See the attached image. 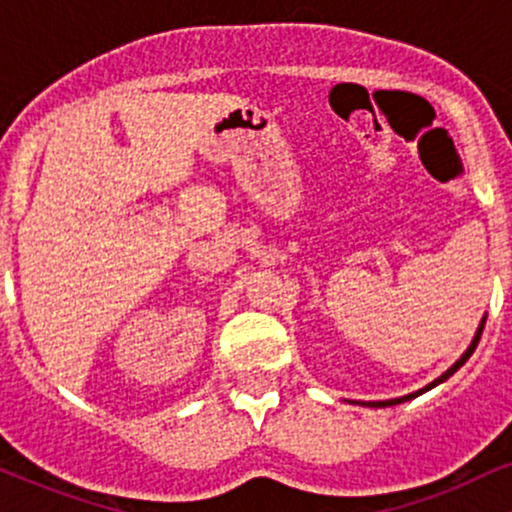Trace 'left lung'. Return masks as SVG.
Wrapping results in <instances>:
<instances>
[{"mask_svg":"<svg viewBox=\"0 0 512 512\" xmlns=\"http://www.w3.org/2000/svg\"><path fill=\"white\" fill-rule=\"evenodd\" d=\"M484 322H486V317H481V325H479V330H477V334H474L472 344L467 346V351H464V354H462L460 358H457V361L452 363V366H450L448 370H445V373L440 375V378L433 380V383H428V385L424 387V390H419V392H411V395H404V397H397V399H383V402H361V404H366V407H395V404H402V402H407V399H414V397L424 395V392L431 390V387H436V385H440V383H445V380H448L450 375L455 373L457 368L464 366V361H467V358L474 354V349H477V344H479V339H481V332H484Z\"/></svg>","mask_w":512,"mask_h":512,"instance_id":"obj_1","label":"left lung"}]
</instances>
